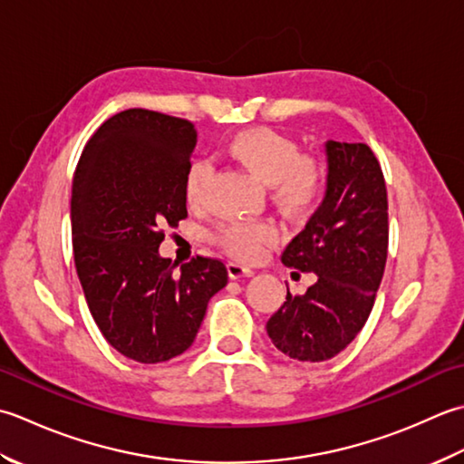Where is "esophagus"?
<instances>
[{
	"label": "esophagus",
	"instance_id": "esophagus-1",
	"mask_svg": "<svg viewBox=\"0 0 464 464\" xmlns=\"http://www.w3.org/2000/svg\"><path fill=\"white\" fill-rule=\"evenodd\" d=\"M254 270L250 266H246V264L240 262H228V276L230 278H248L252 276Z\"/></svg>",
	"mask_w": 464,
	"mask_h": 464
}]
</instances>
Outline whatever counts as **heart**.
I'll list each match as a JSON object with an SVG mask.
<instances>
[{
    "label": "heart",
    "instance_id": "obj_1",
    "mask_svg": "<svg viewBox=\"0 0 464 464\" xmlns=\"http://www.w3.org/2000/svg\"><path fill=\"white\" fill-rule=\"evenodd\" d=\"M226 154L268 182L272 200L286 216H302L316 206L326 188V168L314 154H300L296 141L266 126L248 128L226 141ZM210 168L194 162L184 176V196L190 206L204 200ZM216 242L240 260L260 258L266 246L276 238V230L266 222L234 220L216 232Z\"/></svg>",
    "mask_w": 464,
    "mask_h": 464
}]
</instances>
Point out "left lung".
Masks as SVG:
<instances>
[{"instance_id": "obj_1", "label": "left lung", "mask_w": 464, "mask_h": 464, "mask_svg": "<svg viewBox=\"0 0 464 464\" xmlns=\"http://www.w3.org/2000/svg\"><path fill=\"white\" fill-rule=\"evenodd\" d=\"M328 188L282 262L318 280L266 323L274 346L300 362L340 354L366 324L389 254V200L381 164L366 144L330 140Z\"/></svg>"}]
</instances>
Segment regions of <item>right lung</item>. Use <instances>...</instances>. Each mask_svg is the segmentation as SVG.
<instances>
[{
	"label": "right lung",
	"mask_w": 464,
	"mask_h": 464,
	"mask_svg": "<svg viewBox=\"0 0 464 464\" xmlns=\"http://www.w3.org/2000/svg\"><path fill=\"white\" fill-rule=\"evenodd\" d=\"M192 121L131 108L93 131L72 186L73 262L103 338L131 361L166 362L192 346L208 302L228 285L218 258L179 274L160 258L164 230L188 218Z\"/></svg>",
	"instance_id": "obj_1"
}]
</instances>
